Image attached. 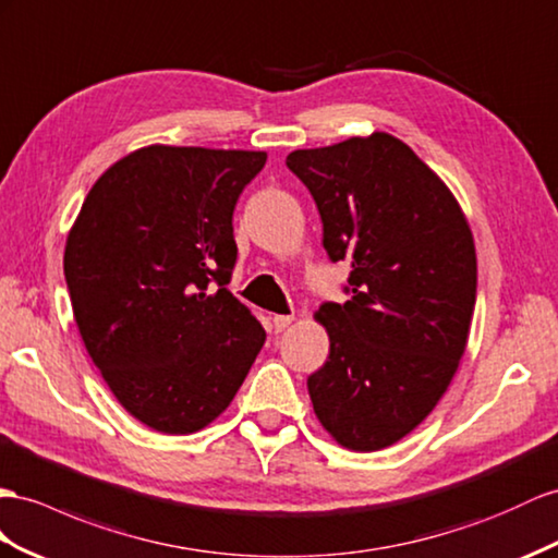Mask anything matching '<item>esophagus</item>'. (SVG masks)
<instances>
[{
    "mask_svg": "<svg viewBox=\"0 0 558 558\" xmlns=\"http://www.w3.org/2000/svg\"><path fill=\"white\" fill-rule=\"evenodd\" d=\"M294 320V316H274V330L282 332L284 327H290Z\"/></svg>",
    "mask_w": 558,
    "mask_h": 558,
    "instance_id": "34e87169",
    "label": "esophagus"
}]
</instances>
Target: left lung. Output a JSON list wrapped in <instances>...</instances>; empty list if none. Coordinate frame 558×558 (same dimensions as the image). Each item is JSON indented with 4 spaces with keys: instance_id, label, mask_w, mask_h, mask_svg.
<instances>
[{
    "instance_id": "left-lung-1",
    "label": "left lung",
    "mask_w": 558,
    "mask_h": 558,
    "mask_svg": "<svg viewBox=\"0 0 558 558\" xmlns=\"http://www.w3.org/2000/svg\"><path fill=\"white\" fill-rule=\"evenodd\" d=\"M323 247L349 262L344 304L316 318L330 355L308 377L320 424L349 450L393 446L436 408L466 349L476 304L469 223L432 169L391 134L294 150Z\"/></svg>"
}]
</instances>
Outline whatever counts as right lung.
<instances>
[{"label":"right lung","mask_w":558,"mask_h":558,"mask_svg":"<svg viewBox=\"0 0 558 558\" xmlns=\"http://www.w3.org/2000/svg\"><path fill=\"white\" fill-rule=\"evenodd\" d=\"M262 150L148 146L106 169L65 242L75 323L132 417L193 434L231 405L266 332L228 292L233 209Z\"/></svg>","instance_id":"1"}]
</instances>
